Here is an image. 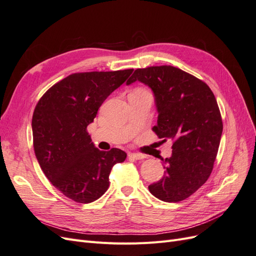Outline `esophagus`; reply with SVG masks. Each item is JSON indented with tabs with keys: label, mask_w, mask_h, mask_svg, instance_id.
Here are the masks:
<instances>
[{
	"label": "esophagus",
	"mask_w": 256,
	"mask_h": 256,
	"mask_svg": "<svg viewBox=\"0 0 256 256\" xmlns=\"http://www.w3.org/2000/svg\"><path fill=\"white\" fill-rule=\"evenodd\" d=\"M129 157L132 158V159H136V160H142V159L145 158L144 154H138V152H130V154H129Z\"/></svg>",
	"instance_id": "34e87169"
}]
</instances>
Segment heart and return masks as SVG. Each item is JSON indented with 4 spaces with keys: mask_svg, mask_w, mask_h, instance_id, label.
<instances>
[{
    "mask_svg": "<svg viewBox=\"0 0 256 256\" xmlns=\"http://www.w3.org/2000/svg\"><path fill=\"white\" fill-rule=\"evenodd\" d=\"M138 90H142V88H138Z\"/></svg>",
    "mask_w": 256,
    "mask_h": 256,
    "instance_id": "1",
    "label": "heart"
}]
</instances>
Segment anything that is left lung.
<instances>
[{"instance_id": "left-lung-1", "label": "left lung", "mask_w": 256, "mask_h": 256, "mask_svg": "<svg viewBox=\"0 0 256 256\" xmlns=\"http://www.w3.org/2000/svg\"><path fill=\"white\" fill-rule=\"evenodd\" d=\"M136 81L154 92L158 120L152 131L164 142L173 141L172 156L162 159L164 177L148 189L164 202H180L212 172L223 130L218 104L204 81L174 66L138 68L127 84Z\"/></svg>"}]
</instances>
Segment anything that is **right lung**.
Masks as SVG:
<instances>
[{"mask_svg":"<svg viewBox=\"0 0 256 256\" xmlns=\"http://www.w3.org/2000/svg\"><path fill=\"white\" fill-rule=\"evenodd\" d=\"M132 72L72 74L51 86L35 106L32 129L38 164L54 187L76 203H92L102 196L109 188L113 166L127 157L118 148H96L88 126Z\"/></svg>","mask_w":256,"mask_h":256,"instance_id":"right-lung-1","label":"right lung"}]
</instances>
